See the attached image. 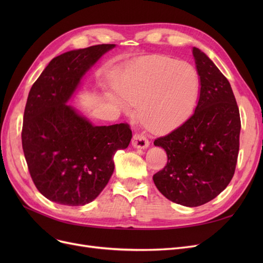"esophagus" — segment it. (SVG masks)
Listing matches in <instances>:
<instances>
[{"mask_svg": "<svg viewBox=\"0 0 263 263\" xmlns=\"http://www.w3.org/2000/svg\"><path fill=\"white\" fill-rule=\"evenodd\" d=\"M132 146L137 149H146L149 147V141L146 137L139 134H135L132 139Z\"/></svg>", "mask_w": 263, "mask_h": 263, "instance_id": "obj_1", "label": "esophagus"}]
</instances>
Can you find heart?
<instances>
[{
  "mask_svg": "<svg viewBox=\"0 0 263 263\" xmlns=\"http://www.w3.org/2000/svg\"><path fill=\"white\" fill-rule=\"evenodd\" d=\"M116 87L127 105L137 107L139 121L148 130L165 134L178 128L192 114L200 92V78L187 62L155 55L127 67Z\"/></svg>",
  "mask_w": 263,
  "mask_h": 263,
  "instance_id": "b5f03b06",
  "label": "heart"
}]
</instances>
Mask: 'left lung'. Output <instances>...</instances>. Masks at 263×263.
I'll list each match as a JSON object with an SVG mask.
<instances>
[{"instance_id":"1","label":"left lung","mask_w":263,"mask_h":263,"mask_svg":"<svg viewBox=\"0 0 263 263\" xmlns=\"http://www.w3.org/2000/svg\"><path fill=\"white\" fill-rule=\"evenodd\" d=\"M192 52L201 86L194 113L154 142L168 156V163L154 176L157 189L187 208L212 201L229 184L241 128L230 83L202 50L193 47Z\"/></svg>"}]
</instances>
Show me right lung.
<instances>
[{"label":"right lung","instance_id":"obj_1","mask_svg":"<svg viewBox=\"0 0 263 263\" xmlns=\"http://www.w3.org/2000/svg\"><path fill=\"white\" fill-rule=\"evenodd\" d=\"M116 45L70 50L53 58L29 91L22 145L30 177L49 201L89 204L114 172V155L132 140L127 124L95 126L69 104L83 77Z\"/></svg>","mask_w":263,"mask_h":263}]
</instances>
